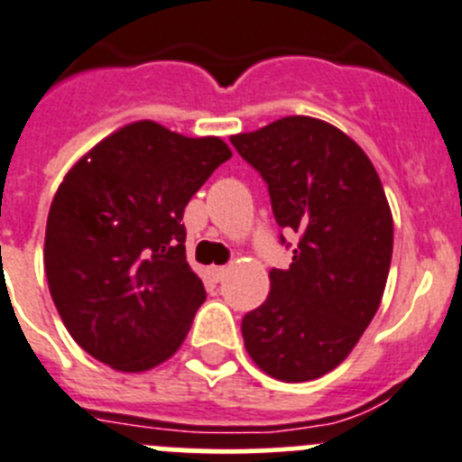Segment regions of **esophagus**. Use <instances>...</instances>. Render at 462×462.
<instances>
[{"mask_svg":"<svg viewBox=\"0 0 462 462\" xmlns=\"http://www.w3.org/2000/svg\"><path fill=\"white\" fill-rule=\"evenodd\" d=\"M209 275H211V278H214V280H217V282H221V280L227 275V266H211Z\"/></svg>","mask_w":462,"mask_h":462,"instance_id":"34e87169","label":"esophagus"}]
</instances>
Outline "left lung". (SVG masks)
Instances as JSON below:
<instances>
[{
	"instance_id": "obj_1",
	"label": "left lung",
	"mask_w": 462,
	"mask_h": 462,
	"mask_svg": "<svg viewBox=\"0 0 462 462\" xmlns=\"http://www.w3.org/2000/svg\"><path fill=\"white\" fill-rule=\"evenodd\" d=\"M230 141L269 184L278 226L300 236L290 269H271L269 296L241 321L244 346L271 378L314 381L346 360L381 305L390 202L365 150L326 120L287 116Z\"/></svg>"
}]
</instances>
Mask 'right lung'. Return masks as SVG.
Here are the masks:
<instances>
[{
    "label": "right lung",
    "mask_w": 462,
    "mask_h": 462,
    "mask_svg": "<svg viewBox=\"0 0 462 462\" xmlns=\"http://www.w3.org/2000/svg\"><path fill=\"white\" fill-rule=\"evenodd\" d=\"M232 157L218 136L136 120L95 143L54 193L45 275L63 326L95 360L141 374L175 356L205 303L184 207Z\"/></svg>",
    "instance_id": "obj_1"
}]
</instances>
